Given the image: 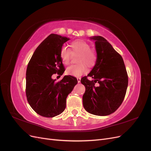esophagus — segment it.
Returning a JSON list of instances; mask_svg holds the SVG:
<instances>
[{
	"label": "esophagus",
	"instance_id": "esophagus-1",
	"mask_svg": "<svg viewBox=\"0 0 151 151\" xmlns=\"http://www.w3.org/2000/svg\"><path fill=\"white\" fill-rule=\"evenodd\" d=\"M77 82H78V83H81V77H77Z\"/></svg>",
	"mask_w": 151,
	"mask_h": 151
}]
</instances>
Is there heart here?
Masks as SVG:
<instances>
[{
	"label": "heart",
	"instance_id": "b5f03b06",
	"mask_svg": "<svg viewBox=\"0 0 151 151\" xmlns=\"http://www.w3.org/2000/svg\"><path fill=\"white\" fill-rule=\"evenodd\" d=\"M70 46L71 51L63 47L60 52V58L63 65L69 64L71 52L79 53L77 58V63L72 65L67 68L66 73L68 75L76 77L81 76L88 71V67L91 68L94 66L97 60V54L93 50L90 49L91 45L84 40H77L72 42Z\"/></svg>",
	"mask_w": 151,
	"mask_h": 151
}]
</instances>
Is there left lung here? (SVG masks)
I'll use <instances>...</instances> for the list:
<instances>
[{"label":"left lung","mask_w":151,"mask_h":151,"mask_svg":"<svg viewBox=\"0 0 151 151\" xmlns=\"http://www.w3.org/2000/svg\"><path fill=\"white\" fill-rule=\"evenodd\" d=\"M95 40L97 60L89 74L81 78L86 88L83 96L86 110L98 116L115 112L125 98L128 74L120 55L102 36L91 37ZM88 77L93 79L89 81Z\"/></svg>","instance_id":"obj_1"}]
</instances>
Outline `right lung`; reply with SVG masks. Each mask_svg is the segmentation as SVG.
Listing matches in <instances>:
<instances>
[{
  "label": "right lung",
  "instance_id": "1",
  "mask_svg": "<svg viewBox=\"0 0 151 151\" xmlns=\"http://www.w3.org/2000/svg\"><path fill=\"white\" fill-rule=\"evenodd\" d=\"M68 40L58 35H49L36 49L27 67V100L33 110L44 117H54L64 111L68 95L77 84L72 76H65L58 82L52 78L53 74L62 76L65 71L60 52Z\"/></svg>",
  "mask_w": 151,
  "mask_h": 151
}]
</instances>
